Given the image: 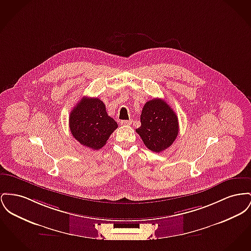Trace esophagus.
Segmentation results:
<instances>
[{"label":"esophagus","mask_w":251,"mask_h":251,"mask_svg":"<svg viewBox=\"0 0 251 251\" xmlns=\"http://www.w3.org/2000/svg\"><path fill=\"white\" fill-rule=\"evenodd\" d=\"M120 124H121V125H130V124H131V121H130V120H121Z\"/></svg>","instance_id":"1"}]
</instances>
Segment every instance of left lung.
<instances>
[{
  "mask_svg": "<svg viewBox=\"0 0 251 251\" xmlns=\"http://www.w3.org/2000/svg\"><path fill=\"white\" fill-rule=\"evenodd\" d=\"M140 121L141 126L135 131L145 146L154 152H160L170 147L177 137L178 118L170 105L160 99L146 102Z\"/></svg>",
  "mask_w": 251,
  "mask_h": 251,
  "instance_id": "left-lung-1",
  "label": "left lung"
}]
</instances>
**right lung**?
I'll return each instance as SVG.
<instances>
[{"instance_id": "add662e5", "label": "right lung", "mask_w": 251, "mask_h": 251, "mask_svg": "<svg viewBox=\"0 0 251 251\" xmlns=\"http://www.w3.org/2000/svg\"><path fill=\"white\" fill-rule=\"evenodd\" d=\"M69 127L72 135L80 144L100 150L118 128V123L108 116L100 99L82 98L70 113Z\"/></svg>"}]
</instances>
